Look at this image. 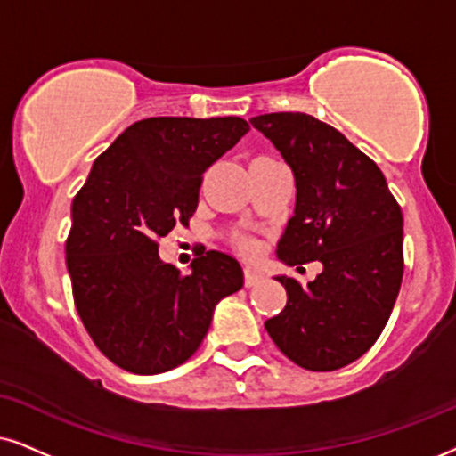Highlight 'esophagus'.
<instances>
[{"label": "esophagus", "mask_w": 456, "mask_h": 456, "mask_svg": "<svg viewBox=\"0 0 456 456\" xmlns=\"http://www.w3.org/2000/svg\"><path fill=\"white\" fill-rule=\"evenodd\" d=\"M263 280V275L258 273L256 269H250V267H246V271H244V284L248 286V288H252V286H256L258 281Z\"/></svg>", "instance_id": "esophagus-1"}]
</instances>
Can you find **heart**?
I'll list each match as a JSON object with an SVG mask.
<instances>
[{
  "label": "heart",
  "instance_id": "b5f03b06",
  "mask_svg": "<svg viewBox=\"0 0 456 456\" xmlns=\"http://www.w3.org/2000/svg\"><path fill=\"white\" fill-rule=\"evenodd\" d=\"M244 250L246 252H255V244H252V241H244Z\"/></svg>",
  "mask_w": 456,
  "mask_h": 456
}]
</instances>
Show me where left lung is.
I'll list each match as a JSON object with an SVG mask.
<instances>
[{"instance_id": "obj_1", "label": "left lung", "mask_w": 456, "mask_h": 456, "mask_svg": "<svg viewBox=\"0 0 456 456\" xmlns=\"http://www.w3.org/2000/svg\"><path fill=\"white\" fill-rule=\"evenodd\" d=\"M250 124L295 175V215L275 255L290 267H324L307 284L275 275L288 303L265 328L295 364L337 370L372 347L394 309L404 273L402 210L379 166L314 115L267 113Z\"/></svg>"}]
</instances>
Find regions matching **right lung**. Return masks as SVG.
I'll use <instances>...</instances> for the list:
<instances>
[{
  "instance_id": "add662e5",
  "label": "right lung",
  "mask_w": 456,
  "mask_h": 456,
  "mask_svg": "<svg viewBox=\"0 0 456 456\" xmlns=\"http://www.w3.org/2000/svg\"><path fill=\"white\" fill-rule=\"evenodd\" d=\"M250 130L241 118H149L92 164L71 206L67 269L86 330L113 364L159 374L187 362L215 307L244 286L233 256L208 250L189 273L159 261L158 238L198 208L204 172Z\"/></svg>"
}]
</instances>
